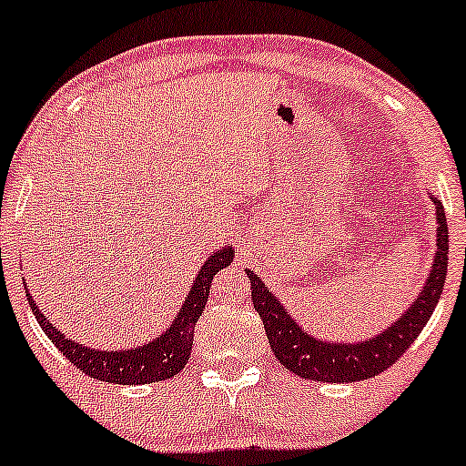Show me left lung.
I'll use <instances>...</instances> for the list:
<instances>
[{
    "instance_id": "left-lung-1",
    "label": "left lung",
    "mask_w": 466,
    "mask_h": 466,
    "mask_svg": "<svg viewBox=\"0 0 466 466\" xmlns=\"http://www.w3.org/2000/svg\"><path fill=\"white\" fill-rule=\"evenodd\" d=\"M436 206V254L430 276L425 279L421 293L406 308V312L384 332L369 336L354 343H336V340L315 339L301 329V325L290 317L282 301L278 299L267 284L254 271L245 268L251 279V301L262 319L271 351L290 373L315 382H360L375 378L397 362L403 351L414 343L431 312L439 304L445 287L447 262H450V229H447L445 210L439 198L430 195Z\"/></svg>"
}]
</instances>
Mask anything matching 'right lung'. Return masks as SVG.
<instances>
[{"mask_svg": "<svg viewBox=\"0 0 466 466\" xmlns=\"http://www.w3.org/2000/svg\"><path fill=\"white\" fill-rule=\"evenodd\" d=\"M234 260L232 245H226L218 251H212L208 260L201 265L198 278L193 279L187 299L179 308L177 317L173 319L171 328L156 336L149 343L130 347V350H116V351H102L95 347H86L77 340L66 339L63 332L49 323V319L43 315L41 308L32 299L30 290L25 289L27 301H30L32 312H35L38 325L47 339L56 345V350L63 354L66 360L76 364L82 373L91 375L95 380H104L108 384H149L162 382L177 375L188 362L190 350H193V334L201 310L208 301L212 278L217 276L221 268H226Z\"/></svg>", "mask_w": 466, "mask_h": 466, "instance_id": "add662e5", "label": "right lung"}]
</instances>
